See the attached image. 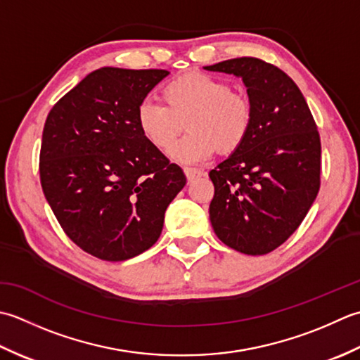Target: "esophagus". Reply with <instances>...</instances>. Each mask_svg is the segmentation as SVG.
Wrapping results in <instances>:
<instances>
[{
    "label": "esophagus",
    "instance_id": "obj_1",
    "mask_svg": "<svg viewBox=\"0 0 360 360\" xmlns=\"http://www.w3.org/2000/svg\"><path fill=\"white\" fill-rule=\"evenodd\" d=\"M185 175H186L188 181H193L194 179L202 177V175H205V172L200 171V169H194V167H185Z\"/></svg>",
    "mask_w": 360,
    "mask_h": 360
}]
</instances>
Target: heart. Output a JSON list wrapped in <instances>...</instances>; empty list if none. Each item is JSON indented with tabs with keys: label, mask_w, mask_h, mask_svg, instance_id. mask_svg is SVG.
<instances>
[{
	"label": "heart",
	"mask_w": 360,
	"mask_h": 360,
	"mask_svg": "<svg viewBox=\"0 0 360 360\" xmlns=\"http://www.w3.org/2000/svg\"><path fill=\"white\" fill-rule=\"evenodd\" d=\"M161 98L166 105L144 101L138 107V127L150 144L166 150L186 122L189 134L169 152L179 163H200L216 150L231 153L250 135V101L231 91L221 79L195 71L186 72L167 82Z\"/></svg>",
	"instance_id": "b5f03b06"
}]
</instances>
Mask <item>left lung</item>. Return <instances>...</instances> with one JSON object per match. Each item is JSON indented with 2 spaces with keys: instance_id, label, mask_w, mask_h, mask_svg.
Wrapping results in <instances>:
<instances>
[{
  "instance_id": "left-lung-1",
  "label": "left lung",
  "mask_w": 360,
  "mask_h": 360,
  "mask_svg": "<svg viewBox=\"0 0 360 360\" xmlns=\"http://www.w3.org/2000/svg\"><path fill=\"white\" fill-rule=\"evenodd\" d=\"M205 70L240 77L253 108L245 143L210 171L212 230L234 250L266 255L298 229L319 194L317 126L300 88L274 65L239 57Z\"/></svg>"
}]
</instances>
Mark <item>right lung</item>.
<instances>
[{
	"mask_svg": "<svg viewBox=\"0 0 360 360\" xmlns=\"http://www.w3.org/2000/svg\"><path fill=\"white\" fill-rule=\"evenodd\" d=\"M166 70L104 67L51 108L41 136L40 181L58 224L84 252L126 261L150 248L183 186L138 127V107Z\"/></svg>",
	"mask_w": 360,
	"mask_h": 360,
	"instance_id": "obj_1",
	"label": "right lung"
}]
</instances>
